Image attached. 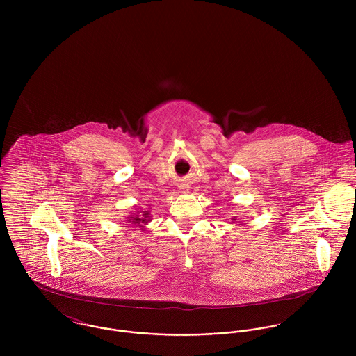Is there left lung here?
<instances>
[{
  "instance_id": "left-lung-1",
  "label": "left lung",
  "mask_w": 356,
  "mask_h": 356,
  "mask_svg": "<svg viewBox=\"0 0 356 356\" xmlns=\"http://www.w3.org/2000/svg\"><path fill=\"white\" fill-rule=\"evenodd\" d=\"M232 220H233L232 223H234V220H236V216H234V218H232Z\"/></svg>"
}]
</instances>
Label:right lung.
<instances>
[{
	"label": "right lung",
	"instance_id": "obj_1",
	"mask_svg": "<svg viewBox=\"0 0 356 356\" xmlns=\"http://www.w3.org/2000/svg\"><path fill=\"white\" fill-rule=\"evenodd\" d=\"M127 222L144 229L145 225H148V222H151V211H143V208H141L140 211L129 215Z\"/></svg>",
	"mask_w": 356,
	"mask_h": 356
}]
</instances>
